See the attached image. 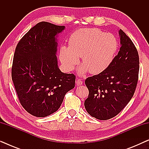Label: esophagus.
<instances>
[{
  "mask_svg": "<svg viewBox=\"0 0 149 149\" xmlns=\"http://www.w3.org/2000/svg\"><path fill=\"white\" fill-rule=\"evenodd\" d=\"M76 83H77V86H80L83 84V81L81 80V79H77L76 81Z\"/></svg>",
  "mask_w": 149,
  "mask_h": 149,
  "instance_id": "1",
  "label": "esophagus"
}]
</instances>
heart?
<instances>
[{"label": "heart", "instance_id": "b5f03b06", "mask_svg": "<svg viewBox=\"0 0 149 149\" xmlns=\"http://www.w3.org/2000/svg\"><path fill=\"white\" fill-rule=\"evenodd\" d=\"M69 46L62 45L59 58L66 70H72L82 56L83 64L78 72L84 75L89 72L99 74L105 72L113 62L118 50L117 38L97 28H81L71 34Z\"/></svg>", "mask_w": 149, "mask_h": 149}]
</instances>
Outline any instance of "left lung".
Returning <instances> with one entry per match:
<instances>
[{"label":"left lung","mask_w":149,"mask_h":149,"mask_svg":"<svg viewBox=\"0 0 149 149\" xmlns=\"http://www.w3.org/2000/svg\"><path fill=\"white\" fill-rule=\"evenodd\" d=\"M119 52L105 72L88 77L89 89L84 105L91 117L107 120L117 115L131 100L138 83L139 56L132 40L119 31Z\"/></svg>","instance_id":"left-lung-1"}]
</instances>
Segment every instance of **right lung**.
<instances>
[{"label":"right lung","mask_w":149,"mask_h":149,"mask_svg":"<svg viewBox=\"0 0 149 149\" xmlns=\"http://www.w3.org/2000/svg\"><path fill=\"white\" fill-rule=\"evenodd\" d=\"M64 29V26L39 22L15 48L12 80L22 106L35 117L56 112L65 94L75 86V76L60 70L56 56L57 38Z\"/></svg>","instance_id":"add662e5"}]
</instances>
